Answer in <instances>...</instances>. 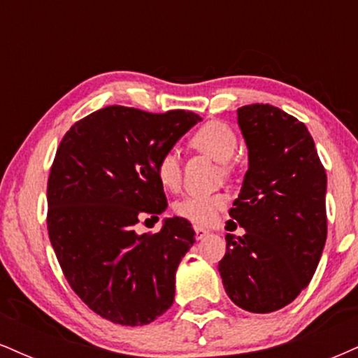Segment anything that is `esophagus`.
I'll return each mask as SVG.
<instances>
[{"instance_id":"1","label":"esophagus","mask_w":358,"mask_h":358,"mask_svg":"<svg viewBox=\"0 0 358 358\" xmlns=\"http://www.w3.org/2000/svg\"><path fill=\"white\" fill-rule=\"evenodd\" d=\"M193 231H195V237H196V239H199V241L203 239V237H207L208 234H210V232L207 231V229L199 227V225H195V227H193Z\"/></svg>"}]
</instances>
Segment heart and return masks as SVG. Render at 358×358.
Segmentation results:
<instances>
[{
  "mask_svg": "<svg viewBox=\"0 0 358 358\" xmlns=\"http://www.w3.org/2000/svg\"><path fill=\"white\" fill-rule=\"evenodd\" d=\"M192 146L219 163L231 162L236 155L237 136L227 124L210 121L193 133ZM156 175L159 183L170 190H176L182 183V162L176 151H166L156 162ZM227 205L224 193H193L176 203L175 210L180 217L196 225H210L217 220L222 208Z\"/></svg>",
  "mask_w": 358,
  "mask_h": 358,
  "instance_id": "1",
  "label": "heart"
}]
</instances>
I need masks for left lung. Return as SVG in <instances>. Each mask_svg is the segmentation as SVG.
<instances>
[{"label":"left lung","mask_w":358,"mask_h":358,"mask_svg":"<svg viewBox=\"0 0 358 358\" xmlns=\"http://www.w3.org/2000/svg\"><path fill=\"white\" fill-rule=\"evenodd\" d=\"M249 168L229 210L245 234L219 262L242 310L273 313L310 285L327 241V173L306 126L269 104L237 109Z\"/></svg>","instance_id":"left-lung-1"}]
</instances>
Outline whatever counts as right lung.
<instances>
[{
  "mask_svg": "<svg viewBox=\"0 0 358 358\" xmlns=\"http://www.w3.org/2000/svg\"><path fill=\"white\" fill-rule=\"evenodd\" d=\"M200 121L190 110L109 106L60 141L47 187L48 237L77 296L109 322L148 324L173 305L195 231L183 217L165 219L158 234L134 225L166 210L156 162Z\"/></svg>",
  "mask_w": 358,
  "mask_h": 358,
  "instance_id": "right-lung-1",
  "label": "right lung"
}]
</instances>
